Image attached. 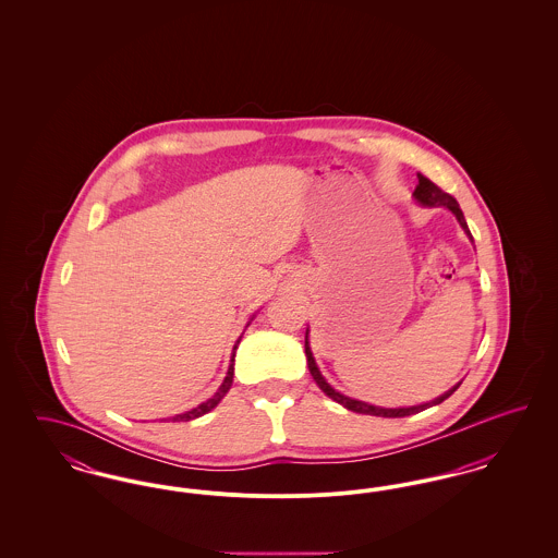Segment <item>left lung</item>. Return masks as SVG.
I'll use <instances>...</instances> for the list:
<instances>
[{
	"label": "left lung",
	"mask_w": 558,
	"mask_h": 558,
	"mask_svg": "<svg viewBox=\"0 0 558 558\" xmlns=\"http://www.w3.org/2000/svg\"><path fill=\"white\" fill-rule=\"evenodd\" d=\"M412 196H414V201H416L418 205H423V207H446V209H450V211L453 213V217L458 219L460 228L464 230V234H466L469 240L473 242L471 230H469V226H466V219H464V215H462L460 205L456 203V198L450 196L448 192H444L441 187L435 186V184H433L428 178H425L423 173H418V186H416ZM305 355H307V368L312 372V376H314L316 385H318L319 389H322L328 398L335 399L337 403H341L343 408L351 410V412H357V414H371V416H383V418H401V416L418 414V412H423L426 408H433V405H437V403L446 401V399L450 398L451 393L460 387V383H462V380H460L458 385H453L451 389H448L444 396L430 399V401H426V403L410 405V408H383V405H372V403L360 401V399L347 398L343 393H339V391H337V389H335V387H332V385L322 376L318 364H316V357H314V353H312V347H310V328L305 330Z\"/></svg>",
	"instance_id": "1"
}]
</instances>
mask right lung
I'll return each mask as SVG.
<instances>
[{"mask_svg":"<svg viewBox=\"0 0 558 558\" xmlns=\"http://www.w3.org/2000/svg\"><path fill=\"white\" fill-rule=\"evenodd\" d=\"M255 318V316H253ZM251 318V319H253ZM251 324V322H248ZM246 324V326H248ZM240 339L234 343V351H232V360H230V366H228V374H226V378H223V383H221V387L215 391V396L213 398L207 399V401H203V403H198L196 408H192V410H187L184 414H175L171 421L173 423H180V421H194V418H198V416H203V414H207V412H211L213 408L221 401V399L226 398V393L230 391V387H232V380H234V355H236V349H239Z\"/></svg>","mask_w":558,"mask_h":558,"instance_id":"obj_1","label":"right lung"}]
</instances>
